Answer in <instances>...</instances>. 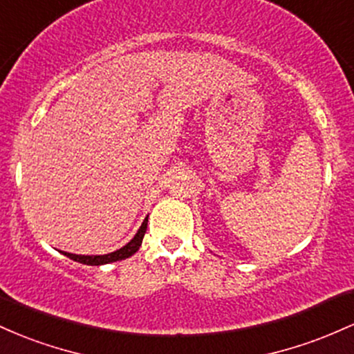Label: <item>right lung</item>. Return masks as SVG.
I'll list each match as a JSON object with an SVG mask.
<instances>
[{"mask_svg": "<svg viewBox=\"0 0 354 354\" xmlns=\"http://www.w3.org/2000/svg\"><path fill=\"white\" fill-rule=\"evenodd\" d=\"M147 222H149V217H145V221L142 222L140 229L137 230V234L132 237V241H130L129 244H125L124 248L117 249V251H113V252L103 254V256H82V254H71V252H62V254L63 256L70 257V259L77 261V263L86 264V266H103V264L115 263V261L127 259V257L133 256V254L140 249L142 239H144L145 230H147Z\"/></svg>", "mask_w": 354, "mask_h": 354, "instance_id": "obj_1", "label": "right lung"}]
</instances>
